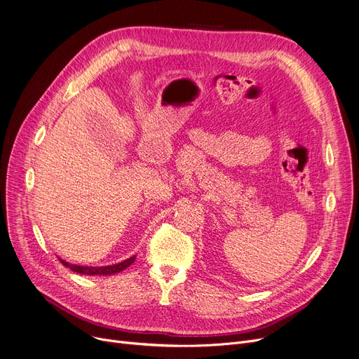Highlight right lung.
I'll return each instance as SVG.
<instances>
[{"mask_svg":"<svg viewBox=\"0 0 359 359\" xmlns=\"http://www.w3.org/2000/svg\"><path fill=\"white\" fill-rule=\"evenodd\" d=\"M136 259V255L124 259L118 264H113V265H105V266H83V265H76V264H69L67 261H63L59 258V261L65 265L67 268L72 269L74 272L78 273H83V276H113V273L121 272L124 271L128 266H130Z\"/></svg>","mask_w":359,"mask_h":359,"instance_id":"right-lung-1","label":"right lung"}]
</instances>
